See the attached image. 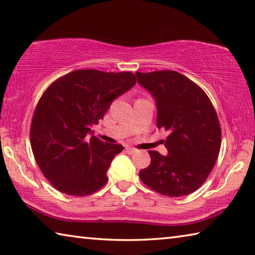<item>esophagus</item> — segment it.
<instances>
[{
	"instance_id": "34e87169",
	"label": "esophagus",
	"mask_w": 255,
	"mask_h": 255,
	"mask_svg": "<svg viewBox=\"0 0 255 255\" xmlns=\"http://www.w3.org/2000/svg\"><path fill=\"white\" fill-rule=\"evenodd\" d=\"M125 150H126L127 154H129V155H132L133 152H136V149H135V148H132V147H126V148H125Z\"/></svg>"
}]
</instances>
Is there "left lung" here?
Returning <instances> with one entry per match:
<instances>
[{"instance_id":"1","label":"left lung","mask_w":255,"mask_h":255,"mask_svg":"<svg viewBox=\"0 0 255 255\" xmlns=\"http://www.w3.org/2000/svg\"><path fill=\"white\" fill-rule=\"evenodd\" d=\"M157 108V127L170 133L168 154L149 150L150 165L139 172L142 183L155 192L179 197L205 182L221 148V127L211 100L196 83L176 71L136 72Z\"/></svg>"}]
</instances>
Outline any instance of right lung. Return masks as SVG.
Returning <instances> with one entry per match:
<instances>
[{
	"label": "right lung",
	"mask_w": 255,
	"mask_h": 255,
	"mask_svg": "<svg viewBox=\"0 0 255 255\" xmlns=\"http://www.w3.org/2000/svg\"><path fill=\"white\" fill-rule=\"evenodd\" d=\"M132 72L76 70L51 85L32 118L30 140L41 172L59 192L86 196L107 183V170L124 147L91 133L113 101L135 86Z\"/></svg>",
	"instance_id": "obj_1"
}]
</instances>
